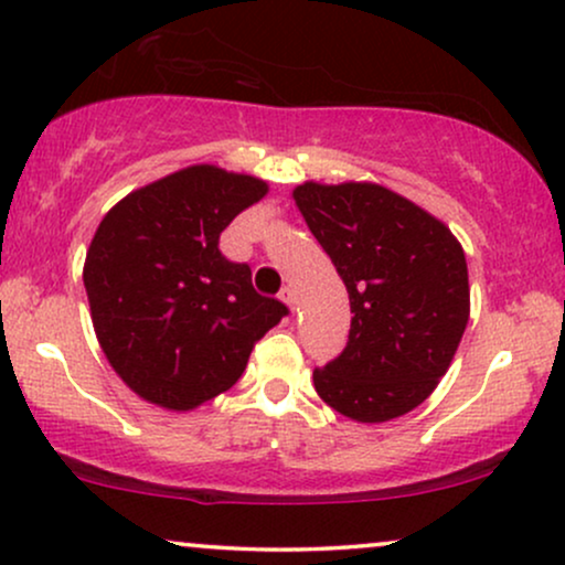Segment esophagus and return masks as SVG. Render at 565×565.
I'll return each instance as SVG.
<instances>
[{
	"label": "esophagus",
	"mask_w": 565,
	"mask_h": 565,
	"mask_svg": "<svg viewBox=\"0 0 565 565\" xmlns=\"http://www.w3.org/2000/svg\"><path fill=\"white\" fill-rule=\"evenodd\" d=\"M280 301L288 306L290 311H296V294H294V288H282L280 290Z\"/></svg>",
	"instance_id": "obj_1"
}]
</instances>
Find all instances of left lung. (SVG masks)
Wrapping results in <instances>:
<instances>
[{
	"label": "left lung",
	"mask_w": 565,
	"mask_h": 565,
	"mask_svg": "<svg viewBox=\"0 0 565 565\" xmlns=\"http://www.w3.org/2000/svg\"><path fill=\"white\" fill-rule=\"evenodd\" d=\"M294 201L351 301L348 345L315 387L359 424L408 414L435 393L469 322L463 246L443 220L380 183L306 180Z\"/></svg>",
	"instance_id": "8db88e82"
}]
</instances>
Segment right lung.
I'll return each instance as SVG.
<instances>
[{"label": "right lung", "instance_id": "obj_1", "mask_svg": "<svg viewBox=\"0 0 565 565\" xmlns=\"http://www.w3.org/2000/svg\"><path fill=\"white\" fill-rule=\"evenodd\" d=\"M269 193L254 175L191 164L104 214L83 264L96 340L138 398L185 411L238 382L250 348L288 315L220 254V233Z\"/></svg>", "mask_w": 565, "mask_h": 565}]
</instances>
